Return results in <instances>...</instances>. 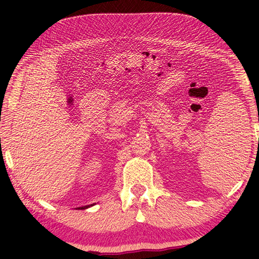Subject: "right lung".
I'll use <instances>...</instances> for the list:
<instances>
[{"label": "right lung", "mask_w": 259, "mask_h": 259, "mask_svg": "<svg viewBox=\"0 0 259 259\" xmlns=\"http://www.w3.org/2000/svg\"><path fill=\"white\" fill-rule=\"evenodd\" d=\"M94 204H90V205H84V207H78V208H76V209H87V208H89V207H93Z\"/></svg>", "instance_id": "right-lung-1"}]
</instances>
